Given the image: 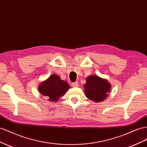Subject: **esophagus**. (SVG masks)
Masks as SVG:
<instances>
[{"label":"esophagus","instance_id":"obj_1","mask_svg":"<svg viewBox=\"0 0 147 147\" xmlns=\"http://www.w3.org/2000/svg\"><path fill=\"white\" fill-rule=\"evenodd\" d=\"M72 86H74V87H77V86H78V83L77 82H75L72 83Z\"/></svg>","mask_w":147,"mask_h":147}]
</instances>
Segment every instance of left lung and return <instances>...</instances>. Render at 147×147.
Here are the masks:
<instances>
[{"instance_id":"1","label":"left lung","mask_w":147,"mask_h":147,"mask_svg":"<svg viewBox=\"0 0 147 147\" xmlns=\"http://www.w3.org/2000/svg\"><path fill=\"white\" fill-rule=\"evenodd\" d=\"M111 85L105 78L91 75L86 78L84 92L86 98L96 102L105 100L108 97Z\"/></svg>"}]
</instances>
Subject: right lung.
Returning <instances> with one entry per match:
<instances>
[{
	"label": "right lung",
	"instance_id": "1",
	"mask_svg": "<svg viewBox=\"0 0 147 147\" xmlns=\"http://www.w3.org/2000/svg\"><path fill=\"white\" fill-rule=\"evenodd\" d=\"M69 88L70 86L67 82L62 80L56 74L51 75L38 86L39 93L47 97L49 101H57Z\"/></svg>",
	"mask_w": 147,
	"mask_h": 147
}]
</instances>
